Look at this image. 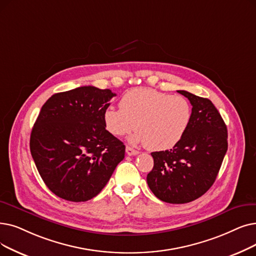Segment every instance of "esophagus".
Here are the masks:
<instances>
[{
    "label": "esophagus",
    "instance_id": "obj_1",
    "mask_svg": "<svg viewBox=\"0 0 256 256\" xmlns=\"http://www.w3.org/2000/svg\"><path fill=\"white\" fill-rule=\"evenodd\" d=\"M126 154H128V156H136V154H139L138 150H134V148H130V146H126Z\"/></svg>",
    "mask_w": 256,
    "mask_h": 256
}]
</instances>
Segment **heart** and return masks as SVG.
<instances>
[{
  "instance_id": "obj_1",
  "label": "heart",
  "mask_w": 256,
  "mask_h": 256,
  "mask_svg": "<svg viewBox=\"0 0 256 256\" xmlns=\"http://www.w3.org/2000/svg\"><path fill=\"white\" fill-rule=\"evenodd\" d=\"M120 108L108 106L102 120L110 135L121 137L138 130L132 143H144L150 150H168L185 135L192 121V106L180 95H170L152 88H138L126 92Z\"/></svg>"
}]
</instances>
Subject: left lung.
<instances>
[{
    "label": "left lung",
    "mask_w": 256,
    "mask_h": 256,
    "mask_svg": "<svg viewBox=\"0 0 256 256\" xmlns=\"http://www.w3.org/2000/svg\"><path fill=\"white\" fill-rule=\"evenodd\" d=\"M190 102L192 121L170 150L154 152L146 180L161 201L184 204L203 196L214 183L228 148L227 126L209 99L178 91Z\"/></svg>",
    "instance_id": "obj_1"
}]
</instances>
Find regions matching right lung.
Returning <instances> with one entry per match:
<instances>
[{
    "label": "right lung",
    "mask_w": 256,
    "mask_h": 256,
    "mask_svg": "<svg viewBox=\"0 0 256 256\" xmlns=\"http://www.w3.org/2000/svg\"><path fill=\"white\" fill-rule=\"evenodd\" d=\"M114 96L92 86L52 95L42 106L30 136V152L49 190L71 202L102 190L124 160L126 146L104 126Z\"/></svg>",
    "instance_id": "add662e5"
}]
</instances>
